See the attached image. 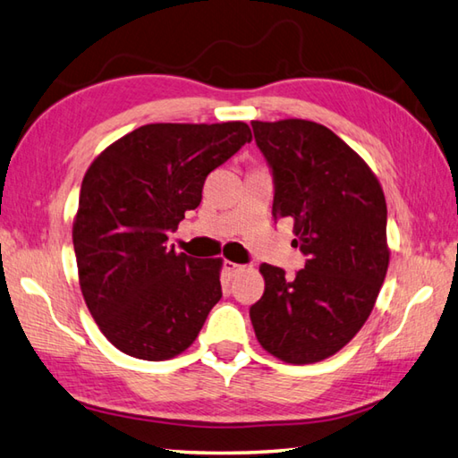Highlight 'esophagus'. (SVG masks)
<instances>
[{
  "label": "esophagus",
  "mask_w": 458,
  "mask_h": 458,
  "mask_svg": "<svg viewBox=\"0 0 458 458\" xmlns=\"http://www.w3.org/2000/svg\"><path fill=\"white\" fill-rule=\"evenodd\" d=\"M223 269H225L229 275H237L239 271H243V265H237V263H233V261H225V263H223Z\"/></svg>",
  "instance_id": "34e87169"
}]
</instances>
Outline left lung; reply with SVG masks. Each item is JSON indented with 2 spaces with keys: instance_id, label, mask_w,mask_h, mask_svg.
<instances>
[{
  "instance_id": "1",
  "label": "left lung",
  "mask_w": 458,
  "mask_h": 458,
  "mask_svg": "<svg viewBox=\"0 0 458 458\" xmlns=\"http://www.w3.org/2000/svg\"><path fill=\"white\" fill-rule=\"evenodd\" d=\"M271 169L273 217L295 223L305 269L263 263V297L249 310L261 347L309 365L341 351L375 307L389 267L386 203L373 171L331 129L305 119L253 122Z\"/></svg>"
}]
</instances>
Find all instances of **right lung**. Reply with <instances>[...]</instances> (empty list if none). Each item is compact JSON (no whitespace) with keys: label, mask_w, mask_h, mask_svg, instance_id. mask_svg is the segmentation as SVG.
Segmentation results:
<instances>
[{"label":"right lung","mask_w":458,"mask_h":458,"mask_svg":"<svg viewBox=\"0 0 458 458\" xmlns=\"http://www.w3.org/2000/svg\"><path fill=\"white\" fill-rule=\"evenodd\" d=\"M251 140L243 122L149 123L89 165L73 223L77 271L95 323L125 355H179L221 299V259L175 253L167 233L201 203L207 175Z\"/></svg>","instance_id":"1"}]
</instances>
